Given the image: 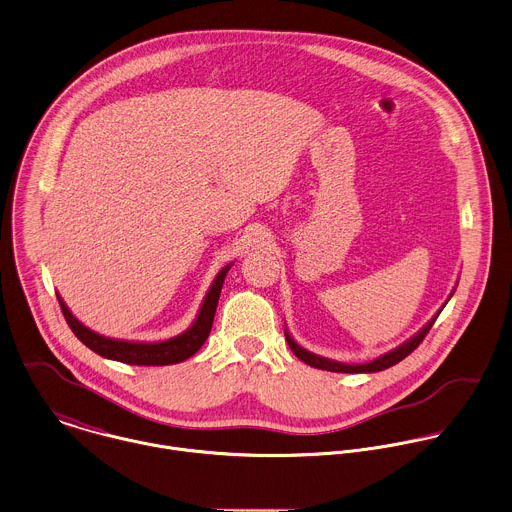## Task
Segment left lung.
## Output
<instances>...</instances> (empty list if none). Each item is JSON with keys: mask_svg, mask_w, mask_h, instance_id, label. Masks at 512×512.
Listing matches in <instances>:
<instances>
[{"mask_svg": "<svg viewBox=\"0 0 512 512\" xmlns=\"http://www.w3.org/2000/svg\"><path fill=\"white\" fill-rule=\"evenodd\" d=\"M453 293H455V289H453ZM453 293L449 295V299L453 297ZM449 299H447V301H449ZM445 305H447V303H445ZM445 305H443V307H445ZM443 307L437 311V315H435L419 333H415L411 339H407L405 343H401L397 349H391L389 353H385V355H381V357H377V359H373V361H369V363H361V365L339 363V361H333V359L315 355V353L303 349L299 343H295V339L289 335V331H285V339H287L291 351L297 355V359H301L303 363H307V365H311V367H315V369L333 371V373H379V371H385V369L397 365L399 361H403L407 355H411V353L421 345V341H423V339L427 337V333L431 331V327H433V323L437 321V317H439V313L443 311Z\"/></svg>", "mask_w": 512, "mask_h": 512, "instance_id": "obj_1", "label": "left lung"}]
</instances>
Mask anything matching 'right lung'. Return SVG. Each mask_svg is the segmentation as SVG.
I'll use <instances>...</instances> for the list:
<instances>
[{
    "label": "right lung",
    "instance_id": "1",
    "mask_svg": "<svg viewBox=\"0 0 512 512\" xmlns=\"http://www.w3.org/2000/svg\"><path fill=\"white\" fill-rule=\"evenodd\" d=\"M233 263L225 265L217 277L213 279L201 307L199 313L193 321V325L183 331L177 337L165 339V341H125V339H111L105 335H99L95 331H91L89 327H85L71 311L69 307L63 303V299L57 295V301L61 305L63 317L67 321V325L71 327V331L75 333V337L89 347L93 353L111 359V361H119L125 365H145V367H159V365H175L181 363L189 357H193L201 345L207 341L209 333H211V325H213V317H215V309L219 303V295H221V287L225 281L227 271L231 269Z\"/></svg>",
    "mask_w": 512,
    "mask_h": 512
}]
</instances>
